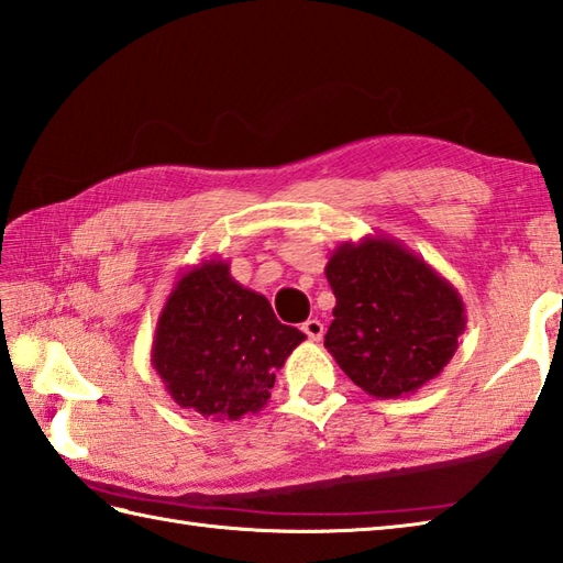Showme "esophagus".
I'll list each match as a JSON object with an SVG mask.
<instances>
[{
  "label": "esophagus",
  "mask_w": 563,
  "mask_h": 563,
  "mask_svg": "<svg viewBox=\"0 0 563 563\" xmlns=\"http://www.w3.org/2000/svg\"><path fill=\"white\" fill-rule=\"evenodd\" d=\"M302 331H305L307 336L312 339V341H319L321 336H324V324H321L319 319H307L305 324H302Z\"/></svg>",
  "instance_id": "esophagus-1"
}]
</instances>
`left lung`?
Masks as SVG:
<instances>
[{
    "instance_id": "left-lung-1",
    "label": "left lung",
    "mask_w": 563,
    "mask_h": 563,
    "mask_svg": "<svg viewBox=\"0 0 563 563\" xmlns=\"http://www.w3.org/2000/svg\"><path fill=\"white\" fill-rule=\"evenodd\" d=\"M324 273L336 297L324 349L369 397H409L452 361L466 327L462 295L397 239L345 242Z\"/></svg>"
}]
</instances>
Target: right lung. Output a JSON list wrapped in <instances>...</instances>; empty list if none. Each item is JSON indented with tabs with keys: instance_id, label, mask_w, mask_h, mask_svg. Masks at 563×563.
Masks as SVG:
<instances>
[{
	"instance_id": "obj_1",
	"label": "right lung",
	"mask_w": 563,
	"mask_h": 563,
	"mask_svg": "<svg viewBox=\"0 0 563 563\" xmlns=\"http://www.w3.org/2000/svg\"><path fill=\"white\" fill-rule=\"evenodd\" d=\"M305 339L232 278L230 263L210 258L178 275L150 361L181 409L224 423L268 404L275 373Z\"/></svg>"
}]
</instances>
